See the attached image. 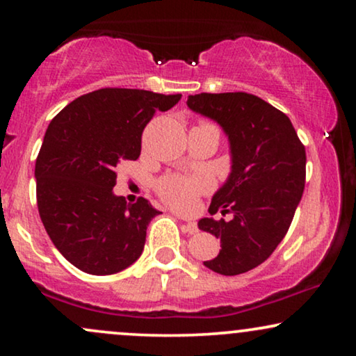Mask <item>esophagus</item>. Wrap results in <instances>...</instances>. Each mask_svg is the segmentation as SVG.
Instances as JSON below:
<instances>
[{"label": "esophagus", "instance_id": "1", "mask_svg": "<svg viewBox=\"0 0 356 356\" xmlns=\"http://www.w3.org/2000/svg\"><path fill=\"white\" fill-rule=\"evenodd\" d=\"M181 228H183V230L186 232V233H189V235H194V233H197V230H199L197 225H196V223H194V222H186V223H183Z\"/></svg>", "mask_w": 356, "mask_h": 356}]
</instances>
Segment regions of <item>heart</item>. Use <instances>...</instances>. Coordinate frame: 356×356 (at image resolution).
Wrapping results in <instances>:
<instances>
[{
	"label": "heart",
	"mask_w": 356,
	"mask_h": 356,
	"mask_svg": "<svg viewBox=\"0 0 356 356\" xmlns=\"http://www.w3.org/2000/svg\"><path fill=\"white\" fill-rule=\"evenodd\" d=\"M212 124V123H201ZM213 126V124H212ZM209 186V179L206 177H186V175L170 173L165 175L157 181V193L168 206L179 211H191L196 206L197 197L206 193Z\"/></svg>",
	"instance_id": "b5f03b06"
}]
</instances>
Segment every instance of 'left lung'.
Instances as JSON below:
<instances>
[{"label":"left lung","instance_id":"left-lung-1","mask_svg":"<svg viewBox=\"0 0 356 356\" xmlns=\"http://www.w3.org/2000/svg\"><path fill=\"white\" fill-rule=\"evenodd\" d=\"M186 104L222 126L232 150L230 177L209 207L211 216L232 218L197 223L222 246L204 266L222 275L245 274L262 264L289 232L305 189V145L289 116L252 94L202 92L189 95Z\"/></svg>","mask_w":356,"mask_h":356}]
</instances>
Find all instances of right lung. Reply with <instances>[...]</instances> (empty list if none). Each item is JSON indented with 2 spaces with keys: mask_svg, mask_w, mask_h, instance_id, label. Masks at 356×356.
<instances>
[{
  "mask_svg": "<svg viewBox=\"0 0 356 356\" xmlns=\"http://www.w3.org/2000/svg\"><path fill=\"white\" fill-rule=\"evenodd\" d=\"M181 94L105 87L66 105L43 138L35 162L37 206L56 250L92 275H110L139 259L149 222L147 199L115 196L116 165L138 160L143 131Z\"/></svg>",
  "mask_w": 356,
  "mask_h": 356,
  "instance_id": "1",
  "label": "right lung"
}]
</instances>
